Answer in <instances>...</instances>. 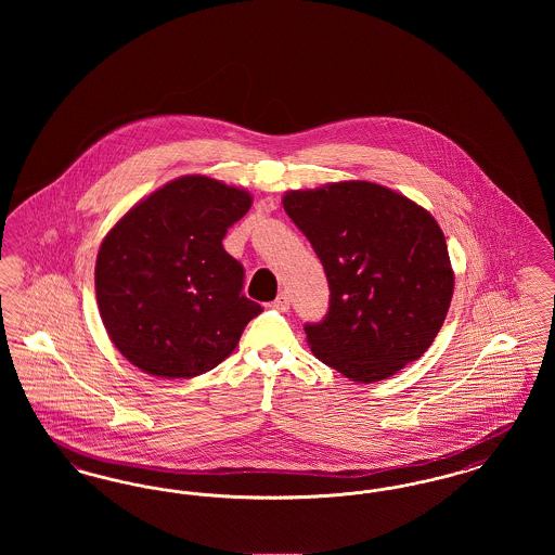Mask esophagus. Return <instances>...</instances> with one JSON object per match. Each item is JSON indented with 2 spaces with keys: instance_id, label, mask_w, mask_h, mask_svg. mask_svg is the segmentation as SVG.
<instances>
[{
  "instance_id": "obj_1",
  "label": "esophagus",
  "mask_w": 555,
  "mask_h": 555,
  "mask_svg": "<svg viewBox=\"0 0 555 555\" xmlns=\"http://www.w3.org/2000/svg\"><path fill=\"white\" fill-rule=\"evenodd\" d=\"M291 306L289 293H279V297L272 301V308L279 312H287Z\"/></svg>"
}]
</instances>
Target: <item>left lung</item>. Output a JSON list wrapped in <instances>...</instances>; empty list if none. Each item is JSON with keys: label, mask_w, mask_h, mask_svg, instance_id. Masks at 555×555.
Returning <instances> with one entry per match:
<instances>
[{"label": "left lung", "mask_w": 555, "mask_h": 555, "mask_svg": "<svg viewBox=\"0 0 555 555\" xmlns=\"http://www.w3.org/2000/svg\"><path fill=\"white\" fill-rule=\"evenodd\" d=\"M283 206L328 281V312L304 331L312 353L356 383L383 380L418 360L453 295L437 220L387 186L345 181L291 191Z\"/></svg>", "instance_id": "obj_1"}]
</instances>
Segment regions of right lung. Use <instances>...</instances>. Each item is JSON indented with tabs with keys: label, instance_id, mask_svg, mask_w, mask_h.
Wrapping results in <instances>:
<instances>
[{
	"label": "right lung",
	"instance_id": "add662e5",
	"mask_svg": "<svg viewBox=\"0 0 555 555\" xmlns=\"http://www.w3.org/2000/svg\"><path fill=\"white\" fill-rule=\"evenodd\" d=\"M251 195L208 177H181L137 204L107 233L95 293L107 335L137 369L191 378L216 369L262 312L222 238Z\"/></svg>",
	"mask_w": 555,
	"mask_h": 555
}]
</instances>
